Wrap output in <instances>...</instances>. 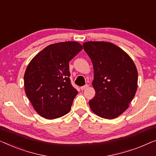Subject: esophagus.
I'll return each mask as SVG.
<instances>
[{
    "label": "esophagus",
    "instance_id": "esophagus-1",
    "mask_svg": "<svg viewBox=\"0 0 156 156\" xmlns=\"http://www.w3.org/2000/svg\"><path fill=\"white\" fill-rule=\"evenodd\" d=\"M87 87H88V85L86 84V85H83V86H82V87H80V89H81V90H84L85 89L87 88Z\"/></svg>",
    "mask_w": 156,
    "mask_h": 156
}]
</instances>
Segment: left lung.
Listing matches in <instances>:
<instances>
[{
  "label": "left lung",
  "instance_id": "obj_1",
  "mask_svg": "<svg viewBox=\"0 0 156 156\" xmlns=\"http://www.w3.org/2000/svg\"><path fill=\"white\" fill-rule=\"evenodd\" d=\"M83 46L94 69L95 95L89 101L91 110L105 119L117 118L126 110L135 96L136 67L126 52L111 42L87 41Z\"/></svg>",
  "mask_w": 156,
  "mask_h": 156
}]
</instances>
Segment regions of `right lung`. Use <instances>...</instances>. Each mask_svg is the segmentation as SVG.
Masks as SVG:
<instances>
[{
    "label": "right lung",
    "mask_w": 156,
    "mask_h": 156,
    "mask_svg": "<svg viewBox=\"0 0 156 156\" xmlns=\"http://www.w3.org/2000/svg\"><path fill=\"white\" fill-rule=\"evenodd\" d=\"M82 49L77 41L50 44L28 64L24 76L25 93L41 117L54 119L71 110L78 92L70 80L69 61Z\"/></svg>",
    "instance_id": "add662e5"
}]
</instances>
